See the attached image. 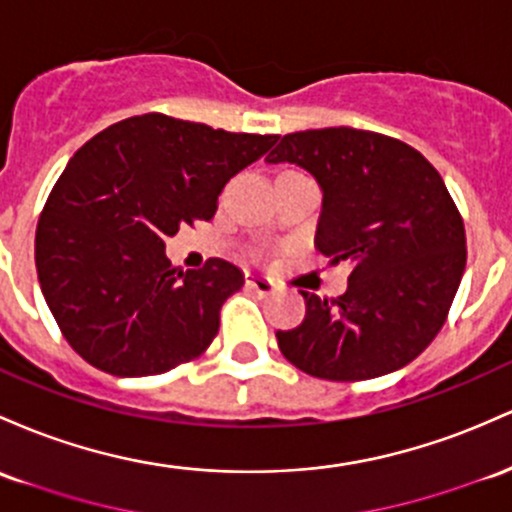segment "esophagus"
Returning <instances> with one entry per match:
<instances>
[{
    "mask_svg": "<svg viewBox=\"0 0 512 512\" xmlns=\"http://www.w3.org/2000/svg\"><path fill=\"white\" fill-rule=\"evenodd\" d=\"M247 286H250L257 296H269V294H274V289H277V284H274L272 279L265 277V274H257V272L247 274Z\"/></svg>",
    "mask_w": 512,
    "mask_h": 512,
    "instance_id": "34e87169",
    "label": "esophagus"
}]
</instances>
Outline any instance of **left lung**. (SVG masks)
I'll return each instance as SVG.
<instances>
[{
    "label": "left lung",
    "instance_id": "8db88e82",
    "mask_svg": "<svg viewBox=\"0 0 512 512\" xmlns=\"http://www.w3.org/2000/svg\"><path fill=\"white\" fill-rule=\"evenodd\" d=\"M267 162L313 174L316 247L350 267L338 301L301 291L306 318L277 330L279 350L328 381L406 367L440 333L466 267L464 221L440 172L401 140L347 126L289 133Z\"/></svg>",
    "mask_w": 512,
    "mask_h": 512
}]
</instances>
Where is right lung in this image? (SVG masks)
I'll use <instances>...</instances> for the list:
<instances>
[{
    "label": "right lung",
    "instance_id": "obj_1",
    "mask_svg": "<svg viewBox=\"0 0 512 512\" xmlns=\"http://www.w3.org/2000/svg\"><path fill=\"white\" fill-rule=\"evenodd\" d=\"M277 140L143 114L70 157L38 221L36 269L77 355L114 376H150L211 345L243 272L218 257L184 272L165 240L213 218L228 179Z\"/></svg>",
    "mask_w": 512,
    "mask_h": 512
}]
</instances>
